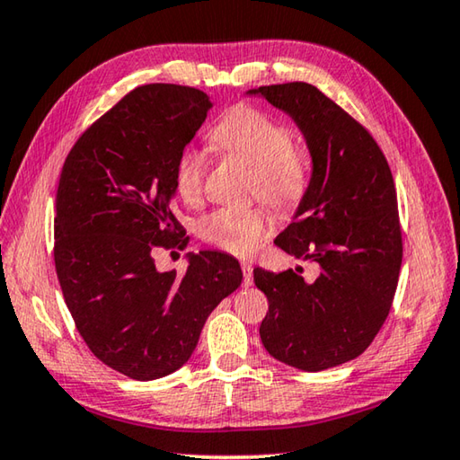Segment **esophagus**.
I'll use <instances>...</instances> for the list:
<instances>
[{
	"label": "esophagus",
	"mask_w": 460,
	"mask_h": 460,
	"mask_svg": "<svg viewBox=\"0 0 460 460\" xmlns=\"http://www.w3.org/2000/svg\"><path fill=\"white\" fill-rule=\"evenodd\" d=\"M241 270H243V286H252L253 284V266L252 263L243 261L241 263Z\"/></svg>",
	"instance_id": "34e87169"
}]
</instances>
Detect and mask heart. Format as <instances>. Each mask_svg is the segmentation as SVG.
I'll use <instances>...</instances> for the list:
<instances>
[{
  "label": "heart",
  "mask_w": 460,
  "mask_h": 460,
  "mask_svg": "<svg viewBox=\"0 0 460 460\" xmlns=\"http://www.w3.org/2000/svg\"><path fill=\"white\" fill-rule=\"evenodd\" d=\"M213 142L253 172V190L279 211H292L308 186L306 158L292 146V131L260 109L237 107L213 131ZM207 160L189 147L174 168V189L184 202L202 192ZM263 207H221L200 223V235L235 255L252 253L268 231Z\"/></svg>",
  "instance_id": "1"
}]
</instances>
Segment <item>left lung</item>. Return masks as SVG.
Wrapping results in <instances>:
<instances>
[{
  "label": "left lung",
  "mask_w": 460,
  "mask_h": 460,
  "mask_svg": "<svg viewBox=\"0 0 460 460\" xmlns=\"http://www.w3.org/2000/svg\"><path fill=\"white\" fill-rule=\"evenodd\" d=\"M290 118L310 154V181L276 245L318 276L255 268L270 308L260 337L274 359L302 371L359 357L385 323L398 288L402 231L392 172L367 129L308 83L249 89Z\"/></svg>",
  "instance_id": "1"
}]
</instances>
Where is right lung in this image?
Returning <instances> with one entry per match:
<instances>
[{"label": "right lung", "instance_id": "1", "mask_svg": "<svg viewBox=\"0 0 460 460\" xmlns=\"http://www.w3.org/2000/svg\"><path fill=\"white\" fill-rule=\"evenodd\" d=\"M213 107L207 93L146 84L79 137L62 166L54 263L91 353L137 381L190 359L208 314L243 279L223 252L186 253V274L158 271L154 245L184 235L174 168Z\"/></svg>", "mask_w": 460, "mask_h": 460}]
</instances>
